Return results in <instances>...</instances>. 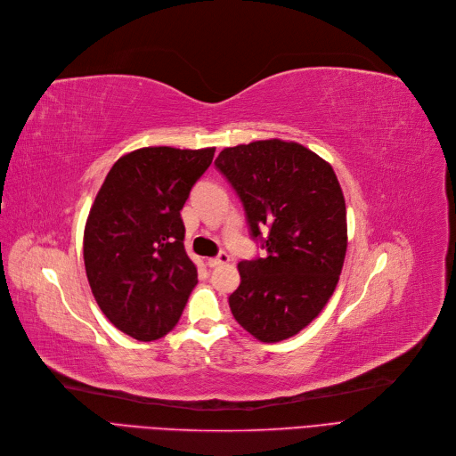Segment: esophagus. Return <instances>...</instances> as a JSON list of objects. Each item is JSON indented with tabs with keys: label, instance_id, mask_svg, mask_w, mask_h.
Instances as JSON below:
<instances>
[{
	"label": "esophagus",
	"instance_id": "esophagus-1",
	"mask_svg": "<svg viewBox=\"0 0 456 456\" xmlns=\"http://www.w3.org/2000/svg\"><path fill=\"white\" fill-rule=\"evenodd\" d=\"M230 262V256L226 252H221L216 257H209L208 259V265L209 267H219V265H224Z\"/></svg>",
	"mask_w": 456,
	"mask_h": 456
}]
</instances>
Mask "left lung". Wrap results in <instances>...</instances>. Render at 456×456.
<instances>
[{
  "mask_svg": "<svg viewBox=\"0 0 456 456\" xmlns=\"http://www.w3.org/2000/svg\"><path fill=\"white\" fill-rule=\"evenodd\" d=\"M215 167L267 250L237 265L241 284L230 310L256 339H288L327 306L343 269L346 209L336 172L306 146L280 139L224 148Z\"/></svg>",
  "mask_w": 456,
  "mask_h": 456,
  "instance_id": "left-lung-1",
  "label": "left lung"
}]
</instances>
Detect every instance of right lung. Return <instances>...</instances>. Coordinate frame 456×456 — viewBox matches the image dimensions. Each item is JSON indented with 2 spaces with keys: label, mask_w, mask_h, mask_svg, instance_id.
<instances>
[{
  "label": "right lung",
  "mask_w": 456,
  "mask_h": 456,
  "mask_svg": "<svg viewBox=\"0 0 456 456\" xmlns=\"http://www.w3.org/2000/svg\"><path fill=\"white\" fill-rule=\"evenodd\" d=\"M215 148L148 146L122 156L102 183L83 233L85 271L103 315L137 341L176 327L199 284L182 208Z\"/></svg>",
  "instance_id": "1"
}]
</instances>
